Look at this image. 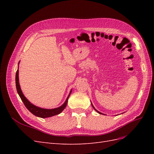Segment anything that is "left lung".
Instances as JSON below:
<instances>
[{
  "label": "left lung",
  "mask_w": 154,
  "mask_h": 154,
  "mask_svg": "<svg viewBox=\"0 0 154 154\" xmlns=\"http://www.w3.org/2000/svg\"><path fill=\"white\" fill-rule=\"evenodd\" d=\"M91 105H92V107H93V109H94V110H96V111L97 112V113H99V114H103V113H101V112H99V111H97V110H96V109L94 108V106H93V105H92V103H91ZM103 115H105V114H103Z\"/></svg>",
  "instance_id": "left-lung-1"
}]
</instances>
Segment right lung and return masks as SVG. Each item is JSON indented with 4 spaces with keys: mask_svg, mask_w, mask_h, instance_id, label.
I'll use <instances>...</instances> for the list:
<instances>
[{
    "mask_svg": "<svg viewBox=\"0 0 154 154\" xmlns=\"http://www.w3.org/2000/svg\"><path fill=\"white\" fill-rule=\"evenodd\" d=\"M18 64H19V62H18ZM15 82H16V87H17V91L18 94V95H19L20 97L21 98L22 101H23V103H24L26 108L28 109L29 111L31 112L32 114L37 116V117L42 118L52 117V116H54L55 115H58V114L61 113L64 110V109L66 108V106H67L68 99H69V97L70 95H71V93L72 92V89H71V91H70L69 96L67 97L66 101L64 102V103L62 105L58 107V108L52 109H43V108H40V107H38V106H36L33 104H32L31 102L24 96V94H23V92L21 90L20 86L19 78H18V68L17 71L16 72Z\"/></svg>",
    "mask_w": 154,
    "mask_h": 154,
    "instance_id": "right-lung-1",
    "label": "right lung"
}]
</instances>
